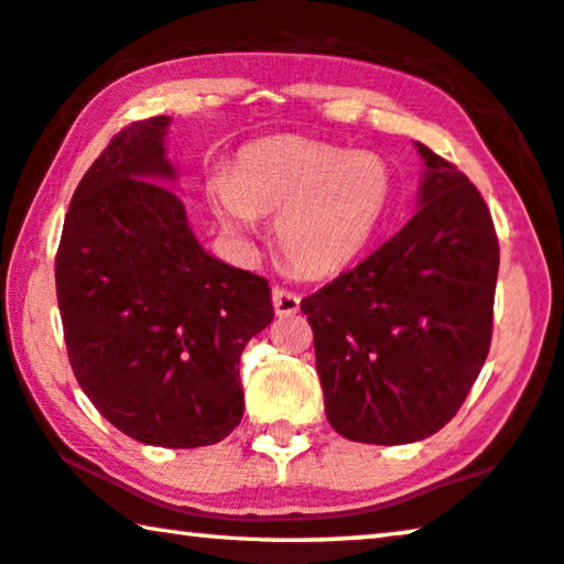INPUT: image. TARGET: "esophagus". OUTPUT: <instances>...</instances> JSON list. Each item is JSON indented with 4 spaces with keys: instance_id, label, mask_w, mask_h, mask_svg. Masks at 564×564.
Segmentation results:
<instances>
[{
    "instance_id": "esophagus-1",
    "label": "esophagus",
    "mask_w": 564,
    "mask_h": 564,
    "mask_svg": "<svg viewBox=\"0 0 564 564\" xmlns=\"http://www.w3.org/2000/svg\"><path fill=\"white\" fill-rule=\"evenodd\" d=\"M272 305H274V312L280 317H290L294 315V312L300 310V297L290 290L284 288H274L272 290Z\"/></svg>"
}]
</instances>
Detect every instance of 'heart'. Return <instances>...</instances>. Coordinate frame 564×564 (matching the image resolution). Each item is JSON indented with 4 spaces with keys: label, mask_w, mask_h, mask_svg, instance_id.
I'll use <instances>...</instances> for the list:
<instances>
[{
    "label": "heart",
    "mask_w": 564,
    "mask_h": 564,
    "mask_svg": "<svg viewBox=\"0 0 564 564\" xmlns=\"http://www.w3.org/2000/svg\"><path fill=\"white\" fill-rule=\"evenodd\" d=\"M393 198V171L370 151L276 138L239 155L231 176L212 184L224 229L254 231L276 216V247L294 272L330 276L368 247Z\"/></svg>",
    "instance_id": "heart-1"
}]
</instances>
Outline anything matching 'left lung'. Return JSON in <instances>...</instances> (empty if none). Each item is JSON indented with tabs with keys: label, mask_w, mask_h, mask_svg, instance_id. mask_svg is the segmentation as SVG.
I'll return each mask as SVG.
<instances>
[{
	"label": "left lung",
	"mask_w": 564,
	"mask_h": 564,
	"mask_svg": "<svg viewBox=\"0 0 564 564\" xmlns=\"http://www.w3.org/2000/svg\"><path fill=\"white\" fill-rule=\"evenodd\" d=\"M415 149L423 178L413 219L300 305L327 421L360 444H413L444 429L491 343V214L462 171L423 143Z\"/></svg>",
	"instance_id": "8db88e82"
}]
</instances>
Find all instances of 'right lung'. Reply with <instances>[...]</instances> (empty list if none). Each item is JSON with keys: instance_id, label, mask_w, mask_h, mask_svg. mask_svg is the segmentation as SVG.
<instances>
[{"instance_id": "right-lung-1", "label": "right lung", "mask_w": 564, "mask_h": 564, "mask_svg": "<svg viewBox=\"0 0 564 564\" xmlns=\"http://www.w3.org/2000/svg\"><path fill=\"white\" fill-rule=\"evenodd\" d=\"M169 116L112 135L77 184L55 257L67 358L102 419L141 444L209 446L239 426V358L272 323L264 276L198 245L171 192Z\"/></svg>"}]
</instances>
